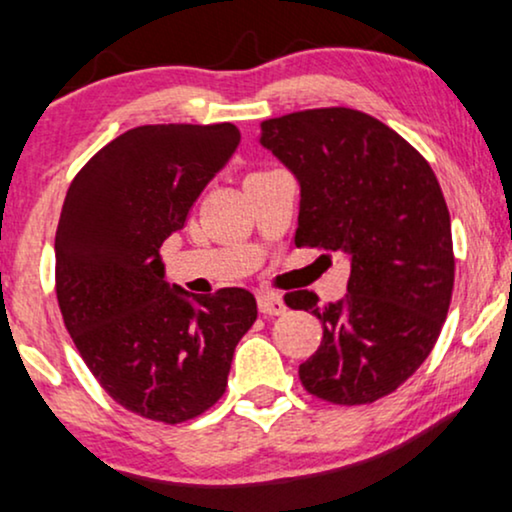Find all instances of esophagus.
<instances>
[{
  "mask_svg": "<svg viewBox=\"0 0 512 512\" xmlns=\"http://www.w3.org/2000/svg\"><path fill=\"white\" fill-rule=\"evenodd\" d=\"M257 307H260L262 315H283L286 312V303H283V298L279 293H272V291H262L257 293Z\"/></svg>",
  "mask_w": 512,
  "mask_h": 512,
  "instance_id": "obj_1",
  "label": "esophagus"
}]
</instances>
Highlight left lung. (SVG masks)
Listing matches in <instances>:
<instances>
[{
    "instance_id": "1",
    "label": "left lung",
    "mask_w": 512,
    "mask_h": 512,
    "mask_svg": "<svg viewBox=\"0 0 512 512\" xmlns=\"http://www.w3.org/2000/svg\"><path fill=\"white\" fill-rule=\"evenodd\" d=\"M260 143L300 183L295 245L350 260L338 303L319 305L312 291L283 298L324 329L298 369L305 391L336 405L389 396L432 353L451 305V217L432 166L386 123L346 107L262 121Z\"/></svg>"
}]
</instances>
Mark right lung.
<instances>
[{
    "mask_svg": "<svg viewBox=\"0 0 512 512\" xmlns=\"http://www.w3.org/2000/svg\"><path fill=\"white\" fill-rule=\"evenodd\" d=\"M238 143L233 123L131 128L78 171L61 207V317L92 377L145 420L181 424L212 408L257 319L245 288H171L159 255Z\"/></svg>",
    "mask_w": 512,
    "mask_h": 512,
    "instance_id": "right-lung-1",
    "label": "right lung"
}]
</instances>
